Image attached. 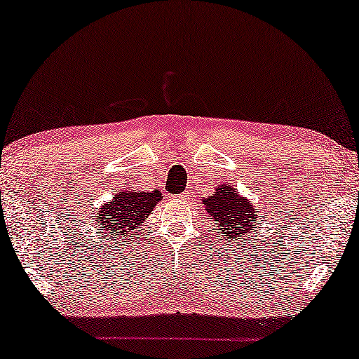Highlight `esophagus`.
I'll list each match as a JSON object with an SVG mask.
<instances>
[{
    "label": "esophagus",
    "instance_id": "esophagus-1",
    "mask_svg": "<svg viewBox=\"0 0 359 359\" xmlns=\"http://www.w3.org/2000/svg\"><path fill=\"white\" fill-rule=\"evenodd\" d=\"M178 198H186L187 197V192H183V194H180V196H176Z\"/></svg>",
    "mask_w": 359,
    "mask_h": 359
}]
</instances>
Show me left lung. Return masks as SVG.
<instances>
[{
  "mask_svg": "<svg viewBox=\"0 0 359 359\" xmlns=\"http://www.w3.org/2000/svg\"><path fill=\"white\" fill-rule=\"evenodd\" d=\"M205 210L211 219H215L221 229V235L227 236L229 241H240L243 235L250 233L255 227L254 206L246 198L238 196V192L229 184L217 187L216 194L205 200Z\"/></svg>",
  "mask_w": 359,
  "mask_h": 359,
  "instance_id": "left-lung-1",
  "label": "left lung"
}]
</instances>
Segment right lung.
<instances>
[{
    "label": "right lung",
    "instance_id": "right-lung-1",
    "mask_svg": "<svg viewBox=\"0 0 359 359\" xmlns=\"http://www.w3.org/2000/svg\"><path fill=\"white\" fill-rule=\"evenodd\" d=\"M161 198L162 194L157 189L153 192H121L100 208L96 221L100 224V230L105 231V236L128 238L132 230L140 227Z\"/></svg>",
    "mask_w": 359,
    "mask_h": 359
}]
</instances>
